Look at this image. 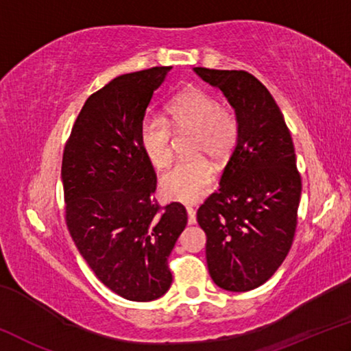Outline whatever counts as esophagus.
Wrapping results in <instances>:
<instances>
[{"label":"esophagus","instance_id":"esophagus-1","mask_svg":"<svg viewBox=\"0 0 351 351\" xmlns=\"http://www.w3.org/2000/svg\"><path fill=\"white\" fill-rule=\"evenodd\" d=\"M187 223L189 224H195L197 223V212H195L193 207H187Z\"/></svg>","mask_w":351,"mask_h":351}]
</instances>
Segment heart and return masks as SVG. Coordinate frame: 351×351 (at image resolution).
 <instances>
[{"instance_id": "b5f03b06", "label": "heart", "mask_w": 351, "mask_h": 351, "mask_svg": "<svg viewBox=\"0 0 351 351\" xmlns=\"http://www.w3.org/2000/svg\"><path fill=\"white\" fill-rule=\"evenodd\" d=\"M171 129L176 134L192 133L190 154L195 158L178 162L159 182L167 199L193 204L206 197L213 180L212 164L223 165L232 156L240 136V123L229 106L198 86H189L165 106V122L145 119L139 128L142 153L152 167L162 170L173 158Z\"/></svg>"}]
</instances>
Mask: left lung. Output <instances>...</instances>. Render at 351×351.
I'll use <instances>...</instances> for the list:
<instances>
[{
    "label": "left lung",
    "instance_id": "left-lung-1",
    "mask_svg": "<svg viewBox=\"0 0 351 351\" xmlns=\"http://www.w3.org/2000/svg\"><path fill=\"white\" fill-rule=\"evenodd\" d=\"M193 71L223 91L240 123L219 189L199 206L197 219L212 280L245 293L269 280L293 245L302 193L294 144L274 97L252 74Z\"/></svg>",
    "mask_w": 351,
    "mask_h": 351
}]
</instances>
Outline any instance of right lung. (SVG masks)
I'll list each match as a JSON object with an SVG mask.
<instances>
[{"label":"right lung","mask_w":351,"mask_h":351,"mask_svg":"<svg viewBox=\"0 0 351 351\" xmlns=\"http://www.w3.org/2000/svg\"><path fill=\"white\" fill-rule=\"evenodd\" d=\"M170 69L119 75L91 94L63 152L69 234L99 280L133 302L167 293L169 255L187 224L182 204L154 203L156 173L139 144L147 106Z\"/></svg>","instance_id":"add662e5"}]
</instances>
